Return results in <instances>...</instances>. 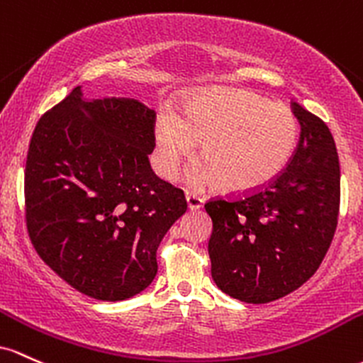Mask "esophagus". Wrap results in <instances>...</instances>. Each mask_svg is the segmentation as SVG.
I'll return each instance as SVG.
<instances>
[{
    "mask_svg": "<svg viewBox=\"0 0 363 363\" xmlns=\"http://www.w3.org/2000/svg\"><path fill=\"white\" fill-rule=\"evenodd\" d=\"M185 199H186V207H189V211H197L201 209V207H203V201L201 197H197L195 194L186 192Z\"/></svg>",
    "mask_w": 363,
    "mask_h": 363,
    "instance_id": "esophagus-1",
    "label": "esophagus"
}]
</instances>
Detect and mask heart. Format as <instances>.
Returning a JSON list of instances; mask_svg holds the SVG:
<instances>
[{
  "label": "heart",
  "mask_w": 363,
  "mask_h": 363,
  "mask_svg": "<svg viewBox=\"0 0 363 363\" xmlns=\"http://www.w3.org/2000/svg\"><path fill=\"white\" fill-rule=\"evenodd\" d=\"M156 168L164 178L178 173L202 142V156L189 171L194 186L221 183L230 192H248L274 180L286 168L298 121L288 106L248 91H214L194 97L182 116L162 111L154 127Z\"/></svg>",
  "instance_id": "heart-1"
}]
</instances>
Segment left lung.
<instances>
[{
    "instance_id": "left-lung-1",
    "label": "left lung",
    "mask_w": 363,
    "mask_h": 363,
    "mask_svg": "<svg viewBox=\"0 0 363 363\" xmlns=\"http://www.w3.org/2000/svg\"><path fill=\"white\" fill-rule=\"evenodd\" d=\"M295 154L255 192L206 203L213 219L211 274L226 295L267 303L300 288L319 269L340 213V160L328 125L298 103Z\"/></svg>"
}]
</instances>
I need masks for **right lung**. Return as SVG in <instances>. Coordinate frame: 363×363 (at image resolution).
<instances>
[{"label": "right lung", "instance_id": "obj_1", "mask_svg": "<svg viewBox=\"0 0 363 363\" xmlns=\"http://www.w3.org/2000/svg\"><path fill=\"white\" fill-rule=\"evenodd\" d=\"M154 109L132 97L85 99L82 87L35 125L26 219L39 257L84 295L120 302L157 274L156 250L186 201L150 169Z\"/></svg>", "mask_w": 363, "mask_h": 363}]
</instances>
